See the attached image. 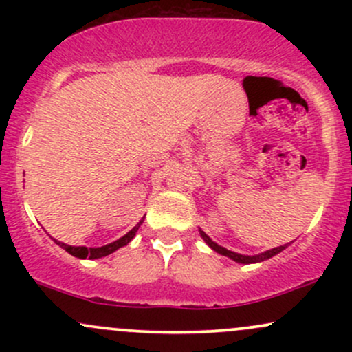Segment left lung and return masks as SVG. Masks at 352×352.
Segmentation results:
<instances>
[{
  "mask_svg": "<svg viewBox=\"0 0 352 352\" xmlns=\"http://www.w3.org/2000/svg\"><path fill=\"white\" fill-rule=\"evenodd\" d=\"M200 235H201V238H204V240H205V243H207L212 250H215L217 253L223 254V256L232 258V260L236 261V263H245V265H248V263H258V261H265V260H268V258L274 256V254H278V253L283 252V250L286 248V245H283V246H276V248H273V250H268V252H265V253L256 254V256H246V254H240V253H235V252H230V250L223 248V246L217 245L215 241L210 240V236H208L205 232H200Z\"/></svg>",
  "mask_w": 352,
  "mask_h": 352,
  "instance_id": "left-lung-1",
  "label": "left lung"
}]
</instances>
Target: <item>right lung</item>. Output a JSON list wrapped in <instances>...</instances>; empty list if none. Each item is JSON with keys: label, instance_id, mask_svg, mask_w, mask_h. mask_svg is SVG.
I'll return each instance as SVG.
<instances>
[{"label": "right lung", "instance_id": "right-lung-1", "mask_svg": "<svg viewBox=\"0 0 352 352\" xmlns=\"http://www.w3.org/2000/svg\"><path fill=\"white\" fill-rule=\"evenodd\" d=\"M142 221H144V220H140L139 223H137L135 227L132 228L131 232L127 233V235H124L122 238H119V240L114 241V243H109V245H106V246H100V248H87V246H71V245L63 243V241H58V240H54V241L60 246V248H64L67 253L72 254V256L82 258V260H86V258H89V260H94V258L107 256V254L114 253L116 250L122 248V246L127 245L129 241H131L132 238L135 236L137 230H139L140 225H142Z\"/></svg>", "mask_w": 352, "mask_h": 352}]
</instances>
